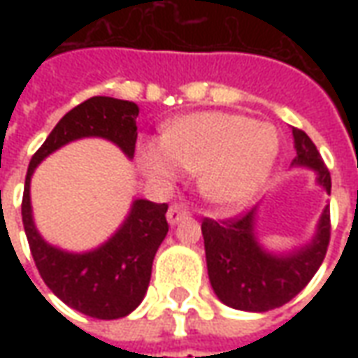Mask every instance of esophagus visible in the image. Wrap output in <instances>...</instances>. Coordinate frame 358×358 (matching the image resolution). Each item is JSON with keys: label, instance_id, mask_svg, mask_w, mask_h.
Here are the masks:
<instances>
[{"label": "esophagus", "instance_id": "1", "mask_svg": "<svg viewBox=\"0 0 358 358\" xmlns=\"http://www.w3.org/2000/svg\"><path fill=\"white\" fill-rule=\"evenodd\" d=\"M187 215H189V209L184 203H172L169 207V213H166V220H169V224L174 226L178 224L182 218H186Z\"/></svg>", "mask_w": 358, "mask_h": 358}]
</instances>
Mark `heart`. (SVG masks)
I'll return each instance as SVG.
<instances>
[{"label":"heart","mask_w":358,"mask_h":358,"mask_svg":"<svg viewBox=\"0 0 358 358\" xmlns=\"http://www.w3.org/2000/svg\"><path fill=\"white\" fill-rule=\"evenodd\" d=\"M278 155L276 130L234 113H192L172 120L163 140L140 145V164L155 182L197 172L210 203L232 207L248 201L268 176Z\"/></svg>","instance_id":"heart-1"}]
</instances>
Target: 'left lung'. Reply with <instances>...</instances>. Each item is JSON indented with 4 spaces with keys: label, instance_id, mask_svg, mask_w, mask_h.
Masks as SVG:
<instances>
[{
    "label": "left lung",
    "instance_id": "left-lung-1",
    "mask_svg": "<svg viewBox=\"0 0 358 358\" xmlns=\"http://www.w3.org/2000/svg\"><path fill=\"white\" fill-rule=\"evenodd\" d=\"M297 157L292 166L316 172V184L331 192L330 171L318 149L299 128H292ZM330 207L322 210L310 243L292 253H270L257 241L255 209L241 217L201 224L209 280L217 297L238 310L264 313L285 305L320 268L330 243Z\"/></svg>",
    "mask_w": 358,
    "mask_h": 358
}]
</instances>
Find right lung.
Here are the masks:
<instances>
[{"label":"right lung","mask_w":358,"mask_h":358,"mask_svg":"<svg viewBox=\"0 0 358 358\" xmlns=\"http://www.w3.org/2000/svg\"><path fill=\"white\" fill-rule=\"evenodd\" d=\"M138 113L136 103L105 95H95L76 105L32 155L24 180L22 224L40 276L65 305L99 320L130 315L145 297L153 259L169 232L164 217L169 205L136 199L122 226L103 245L86 253H69L50 245L36 230L30 178L45 157L80 138H105L132 159Z\"/></svg>","instance_id":"add662e5"}]
</instances>
